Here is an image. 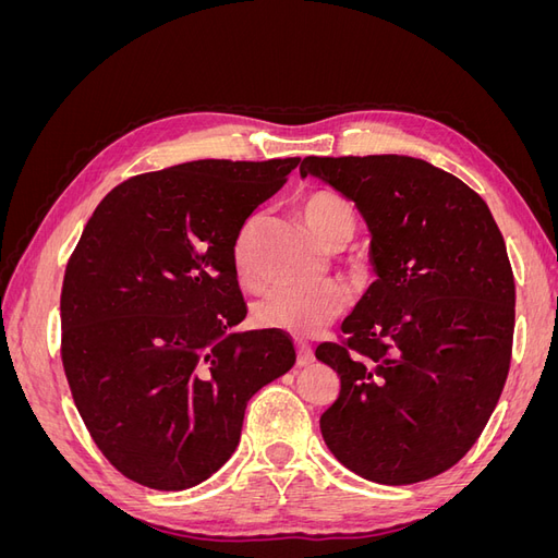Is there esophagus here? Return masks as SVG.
<instances>
[{
	"mask_svg": "<svg viewBox=\"0 0 558 558\" xmlns=\"http://www.w3.org/2000/svg\"><path fill=\"white\" fill-rule=\"evenodd\" d=\"M295 349H298V365L305 367L310 363H314V349L307 344V342H295Z\"/></svg>",
	"mask_w": 558,
	"mask_h": 558,
	"instance_id": "obj_1",
	"label": "esophagus"
}]
</instances>
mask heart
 I'll list each match as a JSON object with an SVG mask.
<instances>
[{"label":"heart","mask_w":558,"mask_h":558,"mask_svg":"<svg viewBox=\"0 0 558 558\" xmlns=\"http://www.w3.org/2000/svg\"><path fill=\"white\" fill-rule=\"evenodd\" d=\"M302 218L314 238L328 248H342L356 232V209L351 202L332 191H314L302 199ZM260 216H251L240 228L232 244L234 275L244 286H258L256 238ZM349 305V291L340 281H320L314 286H281L263 298L253 320L260 328L283 330L300 337H312L324 330Z\"/></svg>","instance_id":"obj_1"}]
</instances>
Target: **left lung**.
<instances>
[{"label": "left lung", "mask_w": 558, "mask_h": 558, "mask_svg": "<svg viewBox=\"0 0 558 558\" xmlns=\"http://www.w3.org/2000/svg\"><path fill=\"white\" fill-rule=\"evenodd\" d=\"M359 207L377 281L316 347L340 377L320 414L335 459L388 486L430 480L477 442L508 379L514 277L486 202L410 156L300 165Z\"/></svg>", "instance_id": "left-lung-1"}]
</instances>
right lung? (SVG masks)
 Instances as JSON below:
<instances>
[{
    "label": "right lung",
    "instance_id": "right-lung-1",
    "mask_svg": "<svg viewBox=\"0 0 558 558\" xmlns=\"http://www.w3.org/2000/svg\"><path fill=\"white\" fill-rule=\"evenodd\" d=\"M300 158L193 160L123 181L99 202L64 269L62 365L107 461L181 492L240 445L251 396L295 363L281 330L246 316L232 244Z\"/></svg>",
    "mask_w": 558,
    "mask_h": 558
}]
</instances>
